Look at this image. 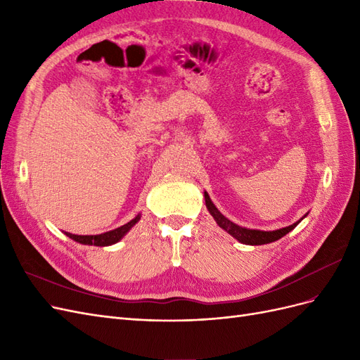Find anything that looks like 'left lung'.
Instances as JSON below:
<instances>
[{"mask_svg":"<svg viewBox=\"0 0 360 360\" xmlns=\"http://www.w3.org/2000/svg\"><path fill=\"white\" fill-rule=\"evenodd\" d=\"M204 197H205V205L207 209H209L210 214L214 217V221L217 222L221 228H224L225 231L230 233L233 237H236L238 242H242L245 245H264V243H270V242H275L278 238L284 237L287 233H290L292 228H296V225L303 219H299L297 222H294L288 226L284 228H279V230H274V231H263V230H254V228H246V226H240L234 224L233 221L228 219L225 217L219 210H217V207L213 204V201L210 200L209 193L204 192Z\"/></svg>","mask_w":360,"mask_h":360,"instance_id":"8db88e82","label":"left lung"}]
</instances>
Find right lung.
<instances>
[{"label":"right lung","mask_w":360,"mask_h":360,"mask_svg":"<svg viewBox=\"0 0 360 360\" xmlns=\"http://www.w3.org/2000/svg\"><path fill=\"white\" fill-rule=\"evenodd\" d=\"M139 214H136L134 219H130L129 222L120 225L114 230L110 231H105V233H99V234H73L66 231V234L73 238V240L84 243V245H96V246H106V245H112L117 243L120 238H122L130 228H132L138 221H139Z\"/></svg>","instance_id":"right-lung-1"}]
</instances>
